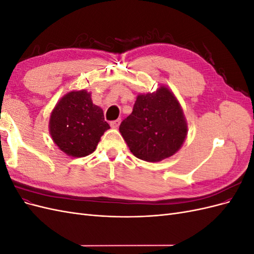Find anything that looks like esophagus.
Masks as SVG:
<instances>
[{
	"instance_id": "1",
	"label": "esophagus",
	"mask_w": 254,
	"mask_h": 254,
	"mask_svg": "<svg viewBox=\"0 0 254 254\" xmlns=\"http://www.w3.org/2000/svg\"><path fill=\"white\" fill-rule=\"evenodd\" d=\"M120 124H121V120H120V119L110 122V125H111V127H113V128H118V127L120 126Z\"/></svg>"
}]
</instances>
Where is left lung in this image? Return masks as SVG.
I'll use <instances>...</instances> for the list:
<instances>
[{
    "label": "left lung",
    "mask_w": 254,
    "mask_h": 254,
    "mask_svg": "<svg viewBox=\"0 0 254 254\" xmlns=\"http://www.w3.org/2000/svg\"><path fill=\"white\" fill-rule=\"evenodd\" d=\"M120 132L136 158L159 162L181 147L188 127L178 101L161 87L137 96L132 113L121 123Z\"/></svg>",
    "instance_id": "left-lung-1"
}]
</instances>
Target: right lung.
<instances>
[{"mask_svg":"<svg viewBox=\"0 0 254 254\" xmlns=\"http://www.w3.org/2000/svg\"><path fill=\"white\" fill-rule=\"evenodd\" d=\"M109 128L103 110L92 103L91 94L84 90L70 92L61 98L50 120L53 141L72 157H86L93 152Z\"/></svg>","mask_w":254,"mask_h":254,"instance_id":"obj_1","label":"right lung"}]
</instances>
